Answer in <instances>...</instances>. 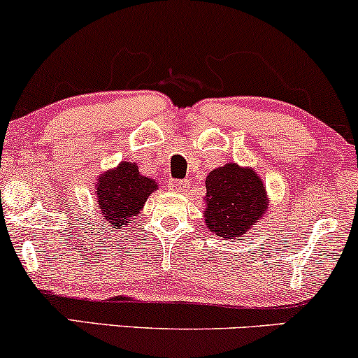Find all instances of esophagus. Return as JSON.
Returning <instances> with one entry per match:
<instances>
[{
	"mask_svg": "<svg viewBox=\"0 0 358 358\" xmlns=\"http://www.w3.org/2000/svg\"><path fill=\"white\" fill-rule=\"evenodd\" d=\"M189 187L187 180H169V189L174 192H182Z\"/></svg>",
	"mask_w": 358,
	"mask_h": 358,
	"instance_id": "34e87169",
	"label": "esophagus"
}]
</instances>
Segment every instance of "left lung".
<instances>
[{"label": "left lung", "mask_w": 358, "mask_h": 358, "mask_svg": "<svg viewBox=\"0 0 358 358\" xmlns=\"http://www.w3.org/2000/svg\"><path fill=\"white\" fill-rule=\"evenodd\" d=\"M206 226L224 239H241L266 215L267 192L250 167L236 162L210 171L206 178Z\"/></svg>", "instance_id": "1"}]
</instances>
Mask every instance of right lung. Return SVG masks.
<instances>
[{
  "label": "right lung",
  "instance_id": "add662e5",
  "mask_svg": "<svg viewBox=\"0 0 358 358\" xmlns=\"http://www.w3.org/2000/svg\"><path fill=\"white\" fill-rule=\"evenodd\" d=\"M156 189V180L141 174L136 162L122 161L116 169L99 176L94 194L104 222L111 229H122L134 222Z\"/></svg>",
  "mask_w": 358,
  "mask_h": 358
}]
</instances>
